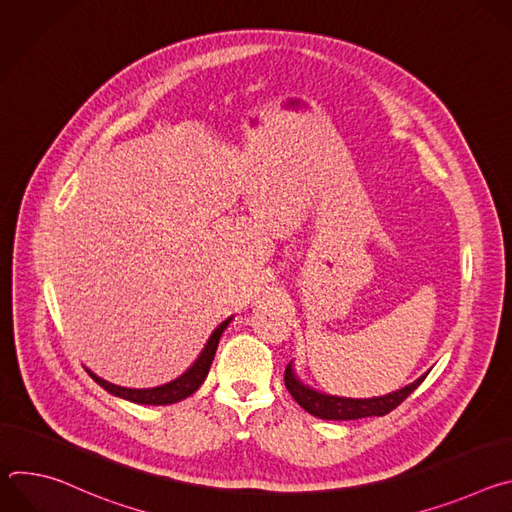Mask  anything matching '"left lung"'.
I'll return each mask as SVG.
<instances>
[{
	"instance_id": "obj_1",
	"label": "left lung",
	"mask_w": 512,
	"mask_h": 512,
	"mask_svg": "<svg viewBox=\"0 0 512 512\" xmlns=\"http://www.w3.org/2000/svg\"><path fill=\"white\" fill-rule=\"evenodd\" d=\"M425 375L419 377L415 383L383 395V397H373V399H346V397H332L320 391H314L312 387L300 383L296 377L294 369H291V362L285 367V389L291 393V397L296 399L300 407H304L308 413L320 417V419H334V421H344V419H360V417H373V415H387L395 407H399L421 383Z\"/></svg>"
}]
</instances>
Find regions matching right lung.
Segmentation results:
<instances>
[{
  "instance_id": "obj_1",
  "label": "right lung",
  "mask_w": 512,
  "mask_h": 512,
  "mask_svg": "<svg viewBox=\"0 0 512 512\" xmlns=\"http://www.w3.org/2000/svg\"><path fill=\"white\" fill-rule=\"evenodd\" d=\"M229 322H231V318L225 320L221 326H218V328L210 334V338H208L204 350L200 352L198 360L192 364V367H190L182 377H178L176 381H172V383H168V385L154 387V389H127V387H117V385H113V383H107V381H103L101 377L93 375L91 371H89V375H91L93 381H95L97 385H101L105 391H109V393H113V395H117V397H121V399L133 401V403H141V405H170V403L182 401V399L190 397V395L204 383V379H206V375H208V371H210V364H212V358H214L218 340H221V334L225 332V328L229 326Z\"/></svg>"
}]
</instances>
